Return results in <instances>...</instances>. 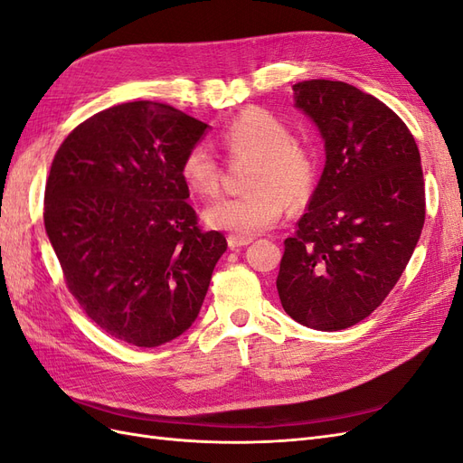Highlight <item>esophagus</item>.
<instances>
[{
    "mask_svg": "<svg viewBox=\"0 0 463 463\" xmlns=\"http://www.w3.org/2000/svg\"><path fill=\"white\" fill-rule=\"evenodd\" d=\"M253 243V237H241V235H228V245L230 249H240Z\"/></svg>",
    "mask_w": 463,
    "mask_h": 463,
    "instance_id": "obj_1",
    "label": "esophagus"
}]
</instances>
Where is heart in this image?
<instances>
[{
    "label": "heart",
    "mask_w": 463,
    "mask_h": 463,
    "mask_svg": "<svg viewBox=\"0 0 463 463\" xmlns=\"http://www.w3.org/2000/svg\"><path fill=\"white\" fill-rule=\"evenodd\" d=\"M220 141L230 156H250L255 162L247 179L250 191L210 204L204 210L208 226L250 237L276 226L288 203L301 206L309 201L317 177L315 154L293 138L288 125L272 111L243 109L222 129ZM179 174L201 197H214L220 191V165L203 143L187 148Z\"/></svg>",
    "instance_id": "b5f03b06"
}]
</instances>
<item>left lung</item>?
Masks as SVG:
<instances>
[{"mask_svg":"<svg viewBox=\"0 0 463 463\" xmlns=\"http://www.w3.org/2000/svg\"><path fill=\"white\" fill-rule=\"evenodd\" d=\"M293 92L320 131L326 164L284 241L276 288L299 325L344 330L386 299L413 255L425 223L421 156L408 125L354 85L313 79Z\"/></svg>","mask_w":463,"mask_h":463,"instance_id":"left-lung-1","label":"left lung"}]
</instances>
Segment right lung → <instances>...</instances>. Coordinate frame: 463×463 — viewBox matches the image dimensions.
<instances>
[{
    "mask_svg": "<svg viewBox=\"0 0 463 463\" xmlns=\"http://www.w3.org/2000/svg\"><path fill=\"white\" fill-rule=\"evenodd\" d=\"M208 125L160 102H128L82 121L50 167L44 226L65 284L114 338L156 347L197 318L228 249L203 232L181 179Z\"/></svg>",
    "mask_w": 463,
    "mask_h": 463,
    "instance_id": "add662e5",
    "label": "right lung"
}]
</instances>
